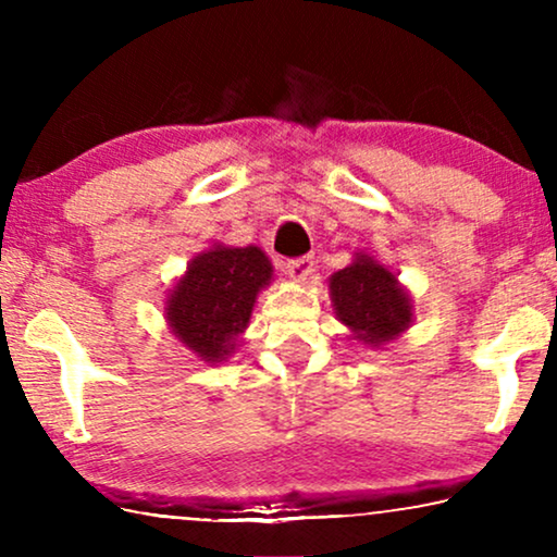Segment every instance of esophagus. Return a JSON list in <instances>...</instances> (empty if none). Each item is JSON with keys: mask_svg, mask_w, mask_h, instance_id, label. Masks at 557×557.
I'll list each match as a JSON object with an SVG mask.
<instances>
[{"mask_svg": "<svg viewBox=\"0 0 557 557\" xmlns=\"http://www.w3.org/2000/svg\"><path fill=\"white\" fill-rule=\"evenodd\" d=\"M286 271H289V276L294 281H307L312 276V271H315V258L312 255H302V258H294L286 263Z\"/></svg>", "mask_w": 557, "mask_h": 557, "instance_id": "esophagus-1", "label": "esophagus"}]
</instances>
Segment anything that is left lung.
<instances>
[{
    "instance_id": "8db88e82",
    "label": "left lung",
    "mask_w": 557,
    "mask_h": 557,
    "mask_svg": "<svg viewBox=\"0 0 557 557\" xmlns=\"http://www.w3.org/2000/svg\"><path fill=\"white\" fill-rule=\"evenodd\" d=\"M331 297L338 320L364 344L391 342L411 323V302L396 276L368 255L331 276Z\"/></svg>"
}]
</instances>
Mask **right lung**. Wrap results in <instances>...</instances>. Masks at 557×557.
Listing matches in <instances>:
<instances>
[{
  "label": "right lung",
  "instance_id": "1",
  "mask_svg": "<svg viewBox=\"0 0 557 557\" xmlns=\"http://www.w3.org/2000/svg\"><path fill=\"white\" fill-rule=\"evenodd\" d=\"M273 271L258 247H215L187 268L169 297L166 318L176 336L208 362H219L247 329L258 292Z\"/></svg>",
  "mask_w": 557,
  "mask_h": 557
}]
</instances>
